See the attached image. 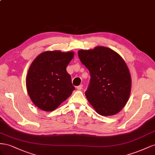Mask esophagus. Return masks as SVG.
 <instances>
[{
	"label": "esophagus",
	"instance_id": "esophagus-1",
	"mask_svg": "<svg viewBox=\"0 0 155 155\" xmlns=\"http://www.w3.org/2000/svg\"><path fill=\"white\" fill-rule=\"evenodd\" d=\"M82 86H83V85H82V84H81V85H80V86H77V90H81L82 89Z\"/></svg>",
	"mask_w": 155,
	"mask_h": 155
}]
</instances>
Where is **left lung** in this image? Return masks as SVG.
Listing matches in <instances>:
<instances>
[{
	"label": "left lung",
	"instance_id": "left-lung-1",
	"mask_svg": "<svg viewBox=\"0 0 155 155\" xmlns=\"http://www.w3.org/2000/svg\"><path fill=\"white\" fill-rule=\"evenodd\" d=\"M78 55L90 73L85 92L89 103L101 116H113L120 112L129 100L131 89L130 74L125 61L105 47L80 50Z\"/></svg>",
	"mask_w": 155,
	"mask_h": 155
}]
</instances>
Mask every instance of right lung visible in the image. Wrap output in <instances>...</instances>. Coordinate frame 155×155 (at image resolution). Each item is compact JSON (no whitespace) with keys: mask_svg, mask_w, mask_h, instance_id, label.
<instances>
[{"mask_svg":"<svg viewBox=\"0 0 155 155\" xmlns=\"http://www.w3.org/2000/svg\"><path fill=\"white\" fill-rule=\"evenodd\" d=\"M73 56V52L46 51L33 61L26 77V89L31 100L39 108L52 111L75 90L66 71Z\"/></svg>","mask_w":155,"mask_h":155,"instance_id":"1","label":"right lung"}]
</instances>
